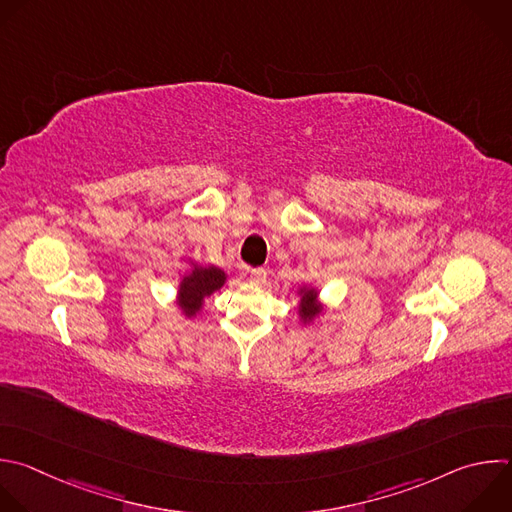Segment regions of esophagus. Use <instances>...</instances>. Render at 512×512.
<instances>
[{
    "instance_id": "esophagus-1",
    "label": "esophagus",
    "mask_w": 512,
    "mask_h": 512,
    "mask_svg": "<svg viewBox=\"0 0 512 512\" xmlns=\"http://www.w3.org/2000/svg\"><path fill=\"white\" fill-rule=\"evenodd\" d=\"M245 277L249 279V283L251 285H255V287H261L265 281H267V273H265V269H249L247 273H245Z\"/></svg>"
}]
</instances>
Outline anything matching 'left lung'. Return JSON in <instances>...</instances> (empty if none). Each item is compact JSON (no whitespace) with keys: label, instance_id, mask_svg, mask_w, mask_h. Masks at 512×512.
Returning <instances> with one entry per match:
<instances>
[{"label":"left lung","instance_id":"obj_1","mask_svg":"<svg viewBox=\"0 0 512 512\" xmlns=\"http://www.w3.org/2000/svg\"><path fill=\"white\" fill-rule=\"evenodd\" d=\"M297 317L301 325H311L323 311H325V303L319 299V289L315 285H301L297 291Z\"/></svg>","mask_w":512,"mask_h":512}]
</instances>
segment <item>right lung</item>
<instances>
[{"mask_svg": "<svg viewBox=\"0 0 512 512\" xmlns=\"http://www.w3.org/2000/svg\"><path fill=\"white\" fill-rule=\"evenodd\" d=\"M183 261L187 263V269L179 279L173 301L183 317L195 319L203 311L205 301L227 283V271L213 263H201L191 257H185Z\"/></svg>", "mask_w": 512, "mask_h": 512, "instance_id": "obj_1", "label": "right lung"}]
</instances>
